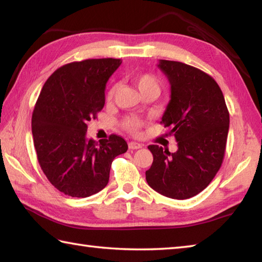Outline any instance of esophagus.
Instances as JSON below:
<instances>
[{"mask_svg": "<svg viewBox=\"0 0 262 262\" xmlns=\"http://www.w3.org/2000/svg\"><path fill=\"white\" fill-rule=\"evenodd\" d=\"M142 144L137 143V142H129L128 143V147L129 149H138V148H142Z\"/></svg>", "mask_w": 262, "mask_h": 262, "instance_id": "34e87169", "label": "esophagus"}]
</instances>
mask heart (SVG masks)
<instances>
[{
  "instance_id": "1",
  "label": "heart",
  "mask_w": 262,
  "mask_h": 262,
  "mask_svg": "<svg viewBox=\"0 0 262 262\" xmlns=\"http://www.w3.org/2000/svg\"><path fill=\"white\" fill-rule=\"evenodd\" d=\"M132 81L137 86L138 90L141 91L142 94L146 92H158L160 91V81L155 75L151 73H135L132 75ZM118 90V84L114 83L113 85L109 88L107 92V100H113L115 94ZM144 125V121L135 116H129L122 120V127L125 128L127 132L132 133V134H138L141 132L142 127Z\"/></svg>"
}]
</instances>
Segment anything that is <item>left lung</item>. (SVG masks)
<instances>
[{
  "label": "left lung",
  "instance_id": "left-lung-1",
  "mask_svg": "<svg viewBox=\"0 0 262 262\" xmlns=\"http://www.w3.org/2000/svg\"><path fill=\"white\" fill-rule=\"evenodd\" d=\"M158 66L171 84L161 124L170 128L178 151L149 145L153 163L146 181L165 197L188 199L209 185L223 163L230 114L221 88L207 73L174 60L160 59Z\"/></svg>",
  "mask_w": 262,
  "mask_h": 262
}]
</instances>
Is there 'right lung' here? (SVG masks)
<instances>
[{"instance_id":"obj_1","label":"right lung","mask_w":262,"mask_h":262,"mask_svg":"<svg viewBox=\"0 0 262 262\" xmlns=\"http://www.w3.org/2000/svg\"><path fill=\"white\" fill-rule=\"evenodd\" d=\"M121 64L117 58L63 65L48 77L32 113L39 165L52 185L71 197L85 198L108 185L111 163L125 153L124 138L88 140V121L104 105L105 83Z\"/></svg>"}]
</instances>
